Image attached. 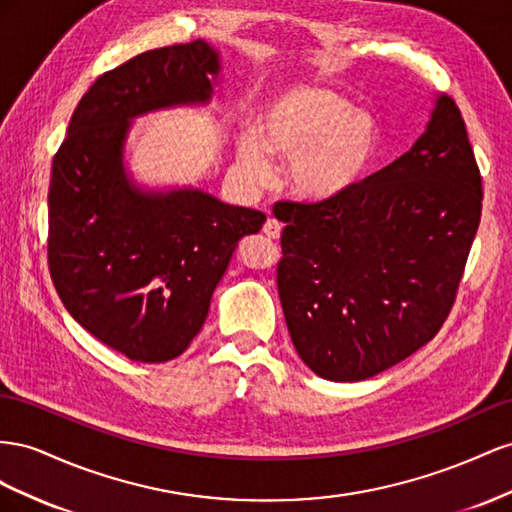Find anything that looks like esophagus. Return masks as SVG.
I'll return each instance as SVG.
<instances>
[{"label": "esophagus", "mask_w": 512, "mask_h": 512, "mask_svg": "<svg viewBox=\"0 0 512 512\" xmlns=\"http://www.w3.org/2000/svg\"><path fill=\"white\" fill-rule=\"evenodd\" d=\"M281 223L276 221V218H268L266 221V225H264V233L268 238H272V240H276V238H281Z\"/></svg>", "instance_id": "1"}]
</instances>
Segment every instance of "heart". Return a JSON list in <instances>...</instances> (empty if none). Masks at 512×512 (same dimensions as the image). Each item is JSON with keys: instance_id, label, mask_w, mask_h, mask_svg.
<instances>
[{"instance_id": "b5f03b06", "label": "heart", "mask_w": 512, "mask_h": 512, "mask_svg": "<svg viewBox=\"0 0 512 512\" xmlns=\"http://www.w3.org/2000/svg\"><path fill=\"white\" fill-rule=\"evenodd\" d=\"M379 148V126L352 100L317 85L294 87L259 113L257 130L236 137L242 180L264 186L272 158H287L289 193L309 203L339 199L367 178Z\"/></svg>"}]
</instances>
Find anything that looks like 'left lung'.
<instances>
[{"label":"left lung","instance_id":"obj_1","mask_svg":"<svg viewBox=\"0 0 512 512\" xmlns=\"http://www.w3.org/2000/svg\"><path fill=\"white\" fill-rule=\"evenodd\" d=\"M480 173L455 102L433 96L410 150L354 191L274 206L279 296L315 375L360 382L429 343L455 302L480 223Z\"/></svg>","mask_w":512,"mask_h":512}]
</instances>
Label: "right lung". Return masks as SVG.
Returning a JSON list of instances; mask_svg holds the SVG:
<instances>
[{
    "label": "right lung",
    "instance_id": "obj_1",
    "mask_svg": "<svg viewBox=\"0 0 512 512\" xmlns=\"http://www.w3.org/2000/svg\"><path fill=\"white\" fill-rule=\"evenodd\" d=\"M221 72L206 40L133 57L81 98L53 158L55 289L77 324L130 360L167 362L191 345L238 242L266 223L203 188L143 184L128 165L133 122L210 105Z\"/></svg>",
    "mask_w": 512,
    "mask_h": 512
}]
</instances>
